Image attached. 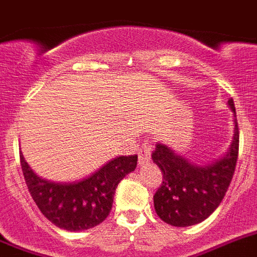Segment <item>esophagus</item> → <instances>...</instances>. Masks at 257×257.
I'll list each match as a JSON object with an SVG mask.
<instances>
[{
	"label": "esophagus",
	"instance_id": "obj_1",
	"mask_svg": "<svg viewBox=\"0 0 257 257\" xmlns=\"http://www.w3.org/2000/svg\"><path fill=\"white\" fill-rule=\"evenodd\" d=\"M151 151H152V146L151 144H144V146L140 147L139 152V165H148L151 161Z\"/></svg>",
	"mask_w": 257,
	"mask_h": 257
}]
</instances>
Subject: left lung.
Instances as JSON below:
<instances>
[{
	"label": "left lung",
	"instance_id": "obj_1",
	"mask_svg": "<svg viewBox=\"0 0 257 257\" xmlns=\"http://www.w3.org/2000/svg\"><path fill=\"white\" fill-rule=\"evenodd\" d=\"M234 134L229 150L209 164L199 165L175 153L169 146L156 144L152 160L162 173V183L153 196L157 216L177 227L200 223L213 213L226 194L238 159L239 131L233 98Z\"/></svg>",
	"mask_w": 257,
	"mask_h": 257
}]
</instances>
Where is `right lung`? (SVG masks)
<instances>
[{
    "label": "right lung",
    "instance_id": "1",
    "mask_svg": "<svg viewBox=\"0 0 257 257\" xmlns=\"http://www.w3.org/2000/svg\"><path fill=\"white\" fill-rule=\"evenodd\" d=\"M24 179L31 196L52 223L69 231L97 226L109 216L118 183L135 170L138 156H119L91 175L75 182L48 181L31 169L21 153Z\"/></svg>",
    "mask_w": 257,
    "mask_h": 257
}]
</instances>
